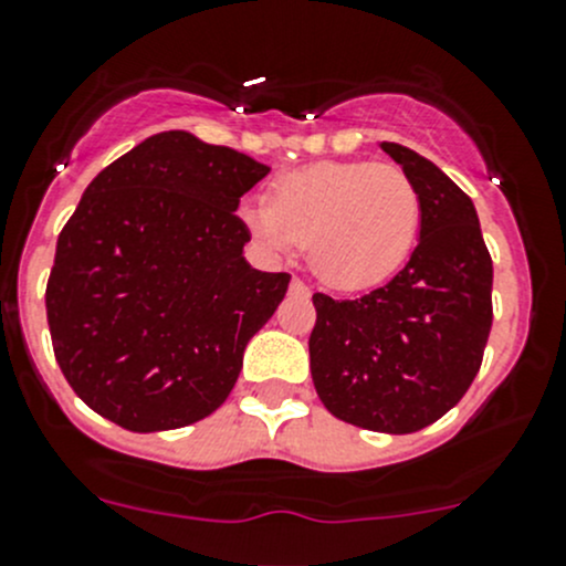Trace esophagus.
Masks as SVG:
<instances>
[{"mask_svg": "<svg viewBox=\"0 0 566 566\" xmlns=\"http://www.w3.org/2000/svg\"><path fill=\"white\" fill-rule=\"evenodd\" d=\"M290 290H293L295 295H310V287H306L301 279H293V282H290Z\"/></svg>", "mask_w": 566, "mask_h": 566, "instance_id": "1", "label": "esophagus"}]
</instances>
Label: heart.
Masks as SVG:
<instances>
[{"label":"heart","instance_id":"heart-1","mask_svg":"<svg viewBox=\"0 0 566 566\" xmlns=\"http://www.w3.org/2000/svg\"><path fill=\"white\" fill-rule=\"evenodd\" d=\"M422 205L403 171L323 160L276 177L268 201L243 207L251 238L273 254L306 249L310 268L339 290H365L403 268Z\"/></svg>","mask_w":566,"mask_h":566}]
</instances>
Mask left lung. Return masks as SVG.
Listing matches in <instances>:
<instances>
[{"instance_id": "1", "label": "left lung", "mask_w": 566, "mask_h": 566, "mask_svg": "<svg viewBox=\"0 0 566 566\" xmlns=\"http://www.w3.org/2000/svg\"><path fill=\"white\" fill-rule=\"evenodd\" d=\"M381 149L420 193V240L403 271L354 301L312 295L310 370L339 420L411 434L462 400L492 328V256L459 185L398 144Z\"/></svg>"}]
</instances>
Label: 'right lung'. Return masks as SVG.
Instances as JSON below:
<instances>
[{"label":"right lung","mask_w":566,"mask_h":566,"mask_svg":"<svg viewBox=\"0 0 566 566\" xmlns=\"http://www.w3.org/2000/svg\"><path fill=\"white\" fill-rule=\"evenodd\" d=\"M271 168L182 129L109 163L57 238L46 284L54 359L96 415L137 434L205 420L290 273L243 256L234 216Z\"/></svg>","instance_id":"1"}]
</instances>
